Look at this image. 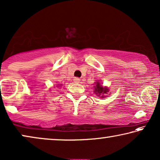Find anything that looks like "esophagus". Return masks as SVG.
<instances>
[{
  "mask_svg": "<svg viewBox=\"0 0 160 160\" xmlns=\"http://www.w3.org/2000/svg\"><path fill=\"white\" fill-rule=\"evenodd\" d=\"M80 78H74V82H75V83L80 82Z\"/></svg>",
  "mask_w": 160,
  "mask_h": 160,
  "instance_id": "34e87169",
  "label": "esophagus"
}]
</instances>
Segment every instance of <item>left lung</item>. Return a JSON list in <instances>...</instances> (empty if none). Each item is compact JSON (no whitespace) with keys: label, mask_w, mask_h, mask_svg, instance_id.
I'll return each mask as SVG.
<instances>
[{"label":"left lung","mask_w":160,"mask_h":160,"mask_svg":"<svg viewBox=\"0 0 160 160\" xmlns=\"http://www.w3.org/2000/svg\"><path fill=\"white\" fill-rule=\"evenodd\" d=\"M95 90H94V92L96 94H98V96H102V97H104V95L106 93L109 91V89L107 88H103L102 85L100 84L99 82H96Z\"/></svg>","instance_id":"8db88e82"}]
</instances>
